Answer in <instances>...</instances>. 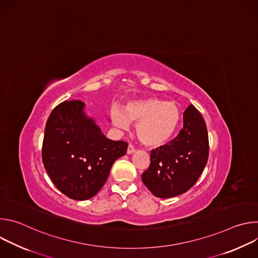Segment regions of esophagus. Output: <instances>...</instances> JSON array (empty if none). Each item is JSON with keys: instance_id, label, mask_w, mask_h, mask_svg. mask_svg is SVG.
<instances>
[{"instance_id": "34e87169", "label": "esophagus", "mask_w": 258, "mask_h": 258, "mask_svg": "<svg viewBox=\"0 0 258 258\" xmlns=\"http://www.w3.org/2000/svg\"><path fill=\"white\" fill-rule=\"evenodd\" d=\"M136 151V149H135V147L132 145V144H130L128 145V147H127V150H126V153L127 154H133L134 152Z\"/></svg>"}]
</instances>
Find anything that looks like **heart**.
<instances>
[{"mask_svg": "<svg viewBox=\"0 0 258 258\" xmlns=\"http://www.w3.org/2000/svg\"><path fill=\"white\" fill-rule=\"evenodd\" d=\"M110 117L113 124L121 130H127L130 122L138 123L140 141L147 146L157 147L171 137L179 119V110L173 102L146 98L130 101L122 109L112 107Z\"/></svg>", "mask_w": 258, "mask_h": 258, "instance_id": "heart-1", "label": "heart"}]
</instances>
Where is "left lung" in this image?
<instances>
[{
  "label": "left lung",
  "mask_w": 258,
  "mask_h": 258,
  "mask_svg": "<svg viewBox=\"0 0 258 258\" xmlns=\"http://www.w3.org/2000/svg\"><path fill=\"white\" fill-rule=\"evenodd\" d=\"M182 128L167 144L151 151L150 166L142 180L158 198H171L190 190L208 159V134L198 110L190 105L182 115Z\"/></svg>",
  "instance_id": "8db88e82"
}]
</instances>
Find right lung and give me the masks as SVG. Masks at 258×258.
<instances>
[{
    "label": "right lung",
    "mask_w": 258,
    "mask_h": 258,
    "mask_svg": "<svg viewBox=\"0 0 258 258\" xmlns=\"http://www.w3.org/2000/svg\"><path fill=\"white\" fill-rule=\"evenodd\" d=\"M85 107L79 100L55 107L47 120L42 150L45 168L56 188L79 201L100 191L112 164L127 149L126 142L107 139Z\"/></svg>",
    "instance_id": "right-lung-1"
}]
</instances>
